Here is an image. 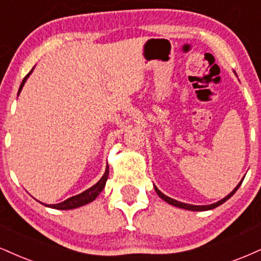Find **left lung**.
Instances as JSON below:
<instances>
[{
	"mask_svg": "<svg viewBox=\"0 0 261 261\" xmlns=\"http://www.w3.org/2000/svg\"><path fill=\"white\" fill-rule=\"evenodd\" d=\"M243 178H244V177H243ZM243 178H242L240 184H238L237 186L233 188V191H232L231 193H228L227 196L224 197V198H222L221 200H219V202H216V203H213V204H208V205H193V204H187V203H182V202H178V200H176V199H172V198H170V197L165 196L164 193L161 192V191L158 190V187H156V186H154V190H155L156 194H158V196L161 197V198H162L163 200H165L166 203L171 204V205H174V206H177V208H181V209L191 210V212H205V210H212V209H214V208H216V206L221 205L222 203H225L226 200H227V199H230L231 197L233 196L234 193H236V191L238 190V188H240V186H241V185H242V181H243Z\"/></svg>",
	"mask_w": 261,
	"mask_h": 261,
	"instance_id": "obj_1",
	"label": "left lung"
}]
</instances>
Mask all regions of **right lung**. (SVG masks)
<instances>
[{
  "mask_svg": "<svg viewBox=\"0 0 261 261\" xmlns=\"http://www.w3.org/2000/svg\"><path fill=\"white\" fill-rule=\"evenodd\" d=\"M35 68V67H34ZM34 68L31 69L30 73L27 75V76L24 77L23 81H21L20 84V87H19V91H18V95L21 92V90H23V86L24 84L27 83V80L29 79L30 74L33 73ZM108 175H109V166L107 164L106 166V171L105 174H103V176L99 178V181L97 182V184L93 185L92 187H90L89 190L84 191V192H81L80 194H76V196H73L70 197V198L65 199L64 202L62 203H58V204H43V205L48 206V208H52V209H58V210H69V209H75V208H79V206H83L85 204H89L91 202H93L97 197H98V194L102 192L103 188L106 186V182L108 180Z\"/></svg>",
  "mask_w": 261,
  "mask_h": 261,
  "instance_id": "add662e5",
  "label": "right lung"
}]
</instances>
